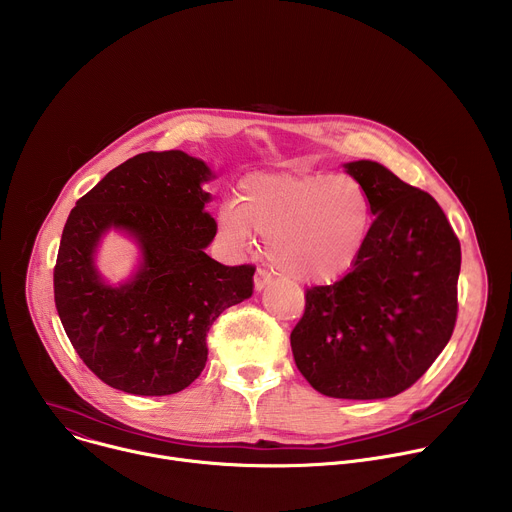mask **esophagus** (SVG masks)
I'll list each match as a JSON object with an SVG mask.
<instances>
[{
    "label": "esophagus",
    "mask_w": 512,
    "mask_h": 512,
    "mask_svg": "<svg viewBox=\"0 0 512 512\" xmlns=\"http://www.w3.org/2000/svg\"><path fill=\"white\" fill-rule=\"evenodd\" d=\"M271 283V275L263 269H257L255 273V279H253V285H255V291H263L267 285Z\"/></svg>",
    "instance_id": "obj_1"
}]
</instances>
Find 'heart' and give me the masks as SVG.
I'll use <instances>...</instances> for the list:
<instances>
[{"instance_id": "1", "label": "heart", "mask_w": 512, "mask_h": 512, "mask_svg": "<svg viewBox=\"0 0 512 512\" xmlns=\"http://www.w3.org/2000/svg\"><path fill=\"white\" fill-rule=\"evenodd\" d=\"M373 225L371 196L356 178L322 172H253L235 204L218 210V239L231 251L267 239V259L296 283H332L360 259Z\"/></svg>"}]
</instances>
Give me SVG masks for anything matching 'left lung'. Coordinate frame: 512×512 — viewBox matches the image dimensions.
<instances>
[{
    "label": "left lung",
    "instance_id": "1",
    "mask_svg": "<svg viewBox=\"0 0 512 512\" xmlns=\"http://www.w3.org/2000/svg\"><path fill=\"white\" fill-rule=\"evenodd\" d=\"M371 196V233L352 271L308 289L291 352L306 381L336 399H389L409 389L450 342L460 241L427 192L379 162L344 164Z\"/></svg>",
    "mask_w": 512,
    "mask_h": 512
}]
</instances>
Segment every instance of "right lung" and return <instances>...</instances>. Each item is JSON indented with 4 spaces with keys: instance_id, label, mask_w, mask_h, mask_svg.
I'll return each mask as SVG.
<instances>
[{
    "instance_id": "1",
    "label": "right lung",
    "mask_w": 512,
    "mask_h": 512,
    "mask_svg": "<svg viewBox=\"0 0 512 512\" xmlns=\"http://www.w3.org/2000/svg\"><path fill=\"white\" fill-rule=\"evenodd\" d=\"M206 162L180 150L148 152L111 170L62 231L54 302L68 340L109 387L160 397L200 377L206 332L227 308L253 294L251 265L227 267L206 255L216 235L202 188ZM109 230L138 247V265L119 284L98 271Z\"/></svg>"
}]
</instances>
